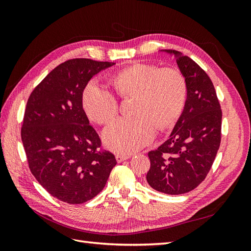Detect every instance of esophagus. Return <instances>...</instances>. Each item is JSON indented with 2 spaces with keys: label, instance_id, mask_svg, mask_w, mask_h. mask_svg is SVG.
I'll return each instance as SVG.
<instances>
[{
  "label": "esophagus",
  "instance_id": "esophagus-1",
  "mask_svg": "<svg viewBox=\"0 0 251 251\" xmlns=\"http://www.w3.org/2000/svg\"><path fill=\"white\" fill-rule=\"evenodd\" d=\"M131 156L130 155H121V154H117L116 155V160L117 162H123L125 160H126V159L130 158Z\"/></svg>",
  "mask_w": 251,
  "mask_h": 251
}]
</instances>
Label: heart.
<instances>
[{
  "instance_id": "heart-1",
  "label": "heart",
  "mask_w": 251,
  "mask_h": 251,
  "mask_svg": "<svg viewBox=\"0 0 251 251\" xmlns=\"http://www.w3.org/2000/svg\"><path fill=\"white\" fill-rule=\"evenodd\" d=\"M111 83L123 100H135L134 117L118 119L103 132L105 146L121 154L147 146L155 137V126L161 131L174 126L187 101V80L175 67L135 63L114 74ZM81 102L87 116L96 124L108 125L118 114L117 98L96 83L85 88Z\"/></svg>"
}]
</instances>
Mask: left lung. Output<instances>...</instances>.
Wrapping results in <instances>:
<instances>
[{"instance_id": "left-lung-1", "label": "left lung", "mask_w": 251, "mask_h": 251, "mask_svg": "<svg viewBox=\"0 0 251 251\" xmlns=\"http://www.w3.org/2000/svg\"><path fill=\"white\" fill-rule=\"evenodd\" d=\"M179 69L188 86L185 108L170 138L149 151L151 187L169 195L193 191L206 178L221 143L222 110L211 79L202 68L176 50Z\"/></svg>"}]
</instances>
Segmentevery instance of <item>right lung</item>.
Masks as SVG:
<instances>
[{
  "instance_id": "add662e5",
  "label": "right lung",
  "mask_w": 251,
  "mask_h": 251,
  "mask_svg": "<svg viewBox=\"0 0 251 251\" xmlns=\"http://www.w3.org/2000/svg\"><path fill=\"white\" fill-rule=\"evenodd\" d=\"M115 63L73 58L54 68L30 94L21 128L29 169L54 197L81 204L100 194L116 165L82 109L95 74Z\"/></svg>"
}]
</instances>
